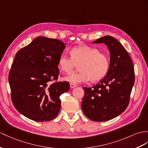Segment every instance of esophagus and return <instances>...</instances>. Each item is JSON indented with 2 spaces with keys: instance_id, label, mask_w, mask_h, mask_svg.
<instances>
[{
  "instance_id": "1",
  "label": "esophagus",
  "mask_w": 148,
  "mask_h": 148,
  "mask_svg": "<svg viewBox=\"0 0 148 148\" xmlns=\"http://www.w3.org/2000/svg\"><path fill=\"white\" fill-rule=\"evenodd\" d=\"M70 87L71 88H75V87H76V86H77L76 85L74 84H72V83H70Z\"/></svg>"
}]
</instances>
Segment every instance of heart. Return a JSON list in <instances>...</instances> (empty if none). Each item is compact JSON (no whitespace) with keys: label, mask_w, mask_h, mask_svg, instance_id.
<instances>
[{"label":"heart","mask_w":148,"mask_h":148,"mask_svg":"<svg viewBox=\"0 0 148 148\" xmlns=\"http://www.w3.org/2000/svg\"><path fill=\"white\" fill-rule=\"evenodd\" d=\"M70 57L64 55L60 56L58 67L63 73H70L78 65L79 73L64 78V80L72 84L84 83L89 80L92 83L98 82L106 76L109 70V56L94 47L75 46L70 49Z\"/></svg>","instance_id":"heart-1"}]
</instances>
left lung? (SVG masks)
Masks as SVG:
<instances>
[{
	"label": "left lung",
	"mask_w": 148,
	"mask_h": 148,
	"mask_svg": "<svg viewBox=\"0 0 148 148\" xmlns=\"http://www.w3.org/2000/svg\"><path fill=\"white\" fill-rule=\"evenodd\" d=\"M104 43L110 51V64L106 76L92 87H83L82 109L89 119L107 121L127 107L135 81L134 65L127 51L116 38L105 36L93 43Z\"/></svg>",
	"instance_id": "8db88e82"
}]
</instances>
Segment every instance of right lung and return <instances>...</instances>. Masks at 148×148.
Segmentation results:
<instances>
[{"label": "right lung", "instance_id": "obj_1", "mask_svg": "<svg viewBox=\"0 0 148 148\" xmlns=\"http://www.w3.org/2000/svg\"><path fill=\"white\" fill-rule=\"evenodd\" d=\"M64 46L58 39L39 36L17 52L9 82L13 105L25 117L45 122L57 116L60 97L70 88L68 82L57 81Z\"/></svg>", "mask_w": 148, "mask_h": 148}]
</instances>
